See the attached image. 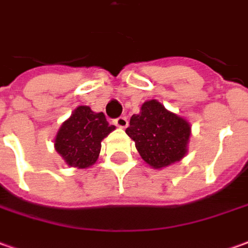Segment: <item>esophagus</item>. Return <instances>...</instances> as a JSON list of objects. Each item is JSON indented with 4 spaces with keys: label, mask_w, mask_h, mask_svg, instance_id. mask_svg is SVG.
I'll list each match as a JSON object with an SVG mask.
<instances>
[{
    "label": "esophagus",
    "mask_w": 248,
    "mask_h": 248,
    "mask_svg": "<svg viewBox=\"0 0 248 248\" xmlns=\"http://www.w3.org/2000/svg\"><path fill=\"white\" fill-rule=\"evenodd\" d=\"M114 124L115 126H118L121 129H124V127H127V124H129V121L126 117H118L117 119H114Z\"/></svg>",
    "instance_id": "obj_1"
}]
</instances>
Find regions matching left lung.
<instances>
[{"label": "left lung", "instance_id": "obj_1", "mask_svg": "<svg viewBox=\"0 0 248 248\" xmlns=\"http://www.w3.org/2000/svg\"><path fill=\"white\" fill-rule=\"evenodd\" d=\"M126 134L136 142L143 161L155 169L180 161L186 153L189 124L168 111L157 100H148L130 118Z\"/></svg>", "mask_w": 248, "mask_h": 248}]
</instances>
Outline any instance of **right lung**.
Wrapping results in <instances>:
<instances>
[{"instance_id":"1","label":"right lung","mask_w":248,"mask_h":248,"mask_svg":"<svg viewBox=\"0 0 248 248\" xmlns=\"http://www.w3.org/2000/svg\"><path fill=\"white\" fill-rule=\"evenodd\" d=\"M103 112H94L88 106H79L58 131L55 148L70 166L88 168L98 160L100 142L112 130Z\"/></svg>"}]
</instances>
